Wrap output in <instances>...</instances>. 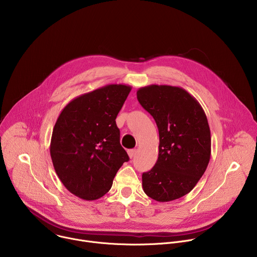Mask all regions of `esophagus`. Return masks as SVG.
Returning <instances> with one entry per match:
<instances>
[{
	"label": "esophagus",
	"mask_w": 257,
	"mask_h": 257,
	"mask_svg": "<svg viewBox=\"0 0 257 257\" xmlns=\"http://www.w3.org/2000/svg\"><path fill=\"white\" fill-rule=\"evenodd\" d=\"M136 150H130V151H128V155H129V157H130V159H132V158H134V156L136 155Z\"/></svg>",
	"instance_id": "34e87169"
}]
</instances>
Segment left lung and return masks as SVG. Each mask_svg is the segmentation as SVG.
Returning a JSON list of instances; mask_svg holds the SVG:
<instances>
[{
	"label": "left lung",
	"mask_w": 257,
	"mask_h": 257,
	"mask_svg": "<svg viewBox=\"0 0 257 257\" xmlns=\"http://www.w3.org/2000/svg\"><path fill=\"white\" fill-rule=\"evenodd\" d=\"M137 99L155 119L159 158L142 174V186L151 198L167 202L189 193L210 160V130L199 102L185 89L149 85L137 90Z\"/></svg>",
	"instance_id": "8db88e82"
}]
</instances>
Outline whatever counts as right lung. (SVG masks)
Returning <instances> with one entry per match:
<instances>
[{"instance_id": "add662e5", "label": "right lung", "mask_w": 257, "mask_h": 257, "mask_svg": "<svg viewBox=\"0 0 257 257\" xmlns=\"http://www.w3.org/2000/svg\"><path fill=\"white\" fill-rule=\"evenodd\" d=\"M130 91L129 85L108 84L77 96L62 109L50 153L59 179L77 197L95 200L103 196L129 161L116 118Z\"/></svg>"}]
</instances>
